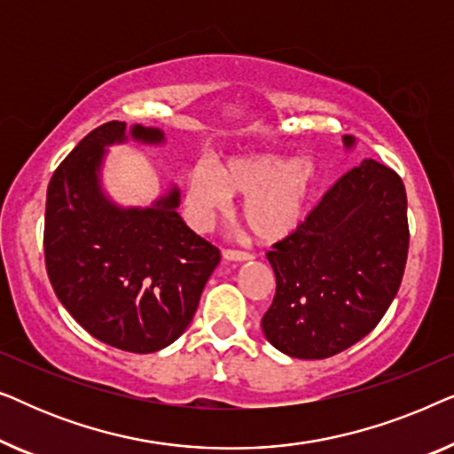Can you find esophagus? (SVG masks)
I'll list each match as a JSON object with an SVG mask.
<instances>
[{
    "label": "esophagus",
    "instance_id": "1",
    "mask_svg": "<svg viewBox=\"0 0 454 454\" xmlns=\"http://www.w3.org/2000/svg\"><path fill=\"white\" fill-rule=\"evenodd\" d=\"M223 258L233 260V262H246V260H252V254L241 250H223Z\"/></svg>",
    "mask_w": 454,
    "mask_h": 454
}]
</instances>
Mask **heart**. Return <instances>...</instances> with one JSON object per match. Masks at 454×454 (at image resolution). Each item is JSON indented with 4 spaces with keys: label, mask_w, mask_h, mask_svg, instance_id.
I'll list each match as a JSON object with an SVG mask.
<instances>
[{
    "label": "heart",
    "mask_w": 454,
    "mask_h": 454,
    "mask_svg": "<svg viewBox=\"0 0 454 454\" xmlns=\"http://www.w3.org/2000/svg\"><path fill=\"white\" fill-rule=\"evenodd\" d=\"M316 190V165L309 159L250 154L216 167L198 163L185 177V202L196 225H208L225 213L231 196H244L241 216L262 241H281L301 225Z\"/></svg>",
    "instance_id": "heart-1"
}]
</instances>
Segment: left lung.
Segmentation results:
<instances>
[{
  "label": "left lung",
  "mask_w": 454,
  "mask_h": 454,
  "mask_svg": "<svg viewBox=\"0 0 454 454\" xmlns=\"http://www.w3.org/2000/svg\"><path fill=\"white\" fill-rule=\"evenodd\" d=\"M345 146H353L345 136ZM409 250L407 194L387 165L365 159L322 196L266 258L277 291L262 316L272 347L325 359L374 331L401 287Z\"/></svg>",
  "instance_id": "8db88e82"
}]
</instances>
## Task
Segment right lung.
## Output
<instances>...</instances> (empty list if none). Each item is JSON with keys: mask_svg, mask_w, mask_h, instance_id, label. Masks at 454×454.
<instances>
[{"mask_svg": "<svg viewBox=\"0 0 454 454\" xmlns=\"http://www.w3.org/2000/svg\"><path fill=\"white\" fill-rule=\"evenodd\" d=\"M129 136L163 142L157 128L134 126ZM126 138V121H107L61 160L47 188L43 246L55 295L86 333L153 353L188 328L221 252L177 215L176 188L148 208H121L103 194L105 146Z\"/></svg>", "mask_w": 454, "mask_h": 454, "instance_id": "1", "label": "right lung"}]
</instances>
